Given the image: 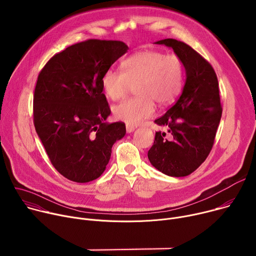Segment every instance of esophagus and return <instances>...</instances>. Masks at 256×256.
Wrapping results in <instances>:
<instances>
[{"instance_id":"esophagus-1","label":"esophagus","mask_w":256,"mask_h":256,"mask_svg":"<svg viewBox=\"0 0 256 256\" xmlns=\"http://www.w3.org/2000/svg\"><path fill=\"white\" fill-rule=\"evenodd\" d=\"M126 132H128V134H130V132H132L134 130V128L132 126H126Z\"/></svg>"}]
</instances>
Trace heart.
Returning <instances> with one entry per match:
<instances>
[{
	"mask_svg": "<svg viewBox=\"0 0 256 256\" xmlns=\"http://www.w3.org/2000/svg\"><path fill=\"white\" fill-rule=\"evenodd\" d=\"M122 68V72L105 70L101 85L112 100L124 97L136 86V97L124 100L112 108L114 118L130 126L151 118L155 102L161 106L173 102L184 86V66L176 54L142 50L124 60Z\"/></svg>",
	"mask_w": 256,
	"mask_h": 256,
	"instance_id": "1",
	"label": "heart"
}]
</instances>
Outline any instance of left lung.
I'll return each instance as SVG.
<instances>
[{
  "instance_id": "8db88e82",
  "label": "left lung",
  "mask_w": 256,
  "mask_h": 256,
  "mask_svg": "<svg viewBox=\"0 0 256 256\" xmlns=\"http://www.w3.org/2000/svg\"><path fill=\"white\" fill-rule=\"evenodd\" d=\"M155 44L174 50L186 80L178 100L155 120L167 132H156L148 158L160 172L184 177L196 170L212 148L222 116L218 83L210 64L186 44L173 38Z\"/></svg>"
}]
</instances>
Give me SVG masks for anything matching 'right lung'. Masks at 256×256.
<instances>
[{"label":"right lung","instance_id":"obj_1","mask_svg":"<svg viewBox=\"0 0 256 256\" xmlns=\"http://www.w3.org/2000/svg\"><path fill=\"white\" fill-rule=\"evenodd\" d=\"M128 46L89 40L54 54L40 70L33 96V122L58 173L85 184L98 178L114 144L126 134L122 122H105L110 108L102 76Z\"/></svg>","mask_w":256,"mask_h":256}]
</instances>
